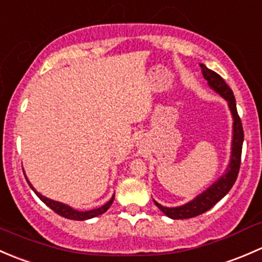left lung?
Instances as JSON below:
<instances>
[{
	"mask_svg": "<svg viewBox=\"0 0 262 262\" xmlns=\"http://www.w3.org/2000/svg\"><path fill=\"white\" fill-rule=\"evenodd\" d=\"M200 67H202L203 76L208 81V84L212 87L214 91L218 92L223 99L227 100L229 110H231L232 116H233V139H232L231 161H229V165L226 173H223L218 180L214 182L212 186L208 187L204 192L198 195L191 202L176 208L163 207V205L155 202V204L157 205V208H160L161 212H163L166 215L172 219L194 218V216L200 215V214L209 210L222 198L226 196V194H228V191L232 189V186H233L234 182L237 180L239 166H241L242 144H244V128H242L241 118H239L238 113H237L236 99H234L233 92H232L228 84L226 83V81L218 73H215L214 71L205 67L204 64H200Z\"/></svg>",
	"mask_w": 262,
	"mask_h": 262,
	"instance_id": "1",
	"label": "left lung"
}]
</instances>
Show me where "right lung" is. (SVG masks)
I'll use <instances>...</instances> for the list:
<instances>
[{
    "mask_svg": "<svg viewBox=\"0 0 262 262\" xmlns=\"http://www.w3.org/2000/svg\"><path fill=\"white\" fill-rule=\"evenodd\" d=\"M25 179H26V176H25ZM26 181H28L29 186L33 189V191L35 192L36 195H38V198L41 200V202L44 203V204L48 205L50 209L54 210V212L57 214H59V215L64 216V218H67V219H72V221H86V219L94 218V216H97V215H101V214H104L107 209H109L110 205H112L113 202H114V195H113L112 199H110L109 202L106 203V204L102 205V207L97 208V209L87 210V212H80V210L73 209V208H71V207H68V205L63 204V203L55 202V200H50V199H48V198L43 196V195L39 194V192L36 191L35 189H34L33 185L29 182L28 179H26Z\"/></svg>",
    "mask_w": 262,
    "mask_h": 262,
    "instance_id": "1",
    "label": "right lung"
}]
</instances>
